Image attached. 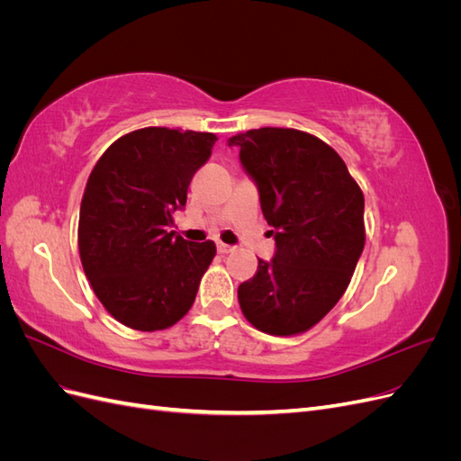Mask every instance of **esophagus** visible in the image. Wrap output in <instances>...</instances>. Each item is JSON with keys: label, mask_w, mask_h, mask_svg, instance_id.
I'll list each match as a JSON object with an SVG mask.
<instances>
[{"label": "esophagus", "mask_w": 461, "mask_h": 461, "mask_svg": "<svg viewBox=\"0 0 461 461\" xmlns=\"http://www.w3.org/2000/svg\"><path fill=\"white\" fill-rule=\"evenodd\" d=\"M232 249H234V248L229 246V244H222V242L217 244V252H219V254H230Z\"/></svg>", "instance_id": "34e87169"}]
</instances>
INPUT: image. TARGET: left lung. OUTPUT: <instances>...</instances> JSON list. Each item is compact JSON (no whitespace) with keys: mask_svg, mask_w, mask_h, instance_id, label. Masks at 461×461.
<instances>
[{"mask_svg":"<svg viewBox=\"0 0 461 461\" xmlns=\"http://www.w3.org/2000/svg\"><path fill=\"white\" fill-rule=\"evenodd\" d=\"M273 227V259L239 286L242 313L256 329L288 337L312 329L344 290L364 252V194L342 158L319 138L265 127L232 136Z\"/></svg>","mask_w":461,"mask_h":461,"instance_id":"8db88e82","label":"left lung"}]
</instances>
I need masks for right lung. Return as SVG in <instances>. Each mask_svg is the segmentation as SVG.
I'll return each instance as SVG.
<instances>
[{
  "instance_id": "obj_1",
  "label": "right lung",
  "mask_w": 461,
  "mask_h": 461,
  "mask_svg": "<svg viewBox=\"0 0 461 461\" xmlns=\"http://www.w3.org/2000/svg\"><path fill=\"white\" fill-rule=\"evenodd\" d=\"M215 140L212 132L148 127L121 136L92 169L80 203V261L119 323L161 330L196 300L215 244L188 242L171 227Z\"/></svg>"
}]
</instances>
